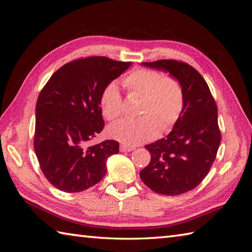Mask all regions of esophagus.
I'll list each match as a JSON object with an SVG mask.
<instances>
[{
	"label": "esophagus",
	"mask_w": 252,
	"mask_h": 252,
	"mask_svg": "<svg viewBox=\"0 0 252 252\" xmlns=\"http://www.w3.org/2000/svg\"><path fill=\"white\" fill-rule=\"evenodd\" d=\"M132 150H134V148L131 147V146H127V145H121V146H120V151L121 152H130Z\"/></svg>",
	"instance_id": "1"
}]
</instances>
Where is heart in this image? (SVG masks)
Masks as SVG:
<instances>
[{
    "label": "heart",
    "mask_w": 252,
    "mask_h": 252,
    "mask_svg": "<svg viewBox=\"0 0 252 252\" xmlns=\"http://www.w3.org/2000/svg\"><path fill=\"white\" fill-rule=\"evenodd\" d=\"M129 94L142 95L138 119H124L108 128L112 139L128 146L154 140L158 131H169L184 108V90L172 75L155 69L136 68L123 79ZM100 106L106 120L118 119L123 111V100L116 82L106 84L100 94Z\"/></svg>",
    "instance_id": "1"
}]
</instances>
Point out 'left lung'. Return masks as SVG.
Masks as SVG:
<instances>
[{"label": "left lung", "instance_id": "8db88e82", "mask_svg": "<svg viewBox=\"0 0 252 252\" xmlns=\"http://www.w3.org/2000/svg\"><path fill=\"white\" fill-rule=\"evenodd\" d=\"M143 66L169 72L184 90V108L166 138L146 145L150 163L140 172L143 183L163 195L194 189L208 174L220 143L218 107L207 83L192 66L175 60Z\"/></svg>", "mask_w": 252, "mask_h": 252}]
</instances>
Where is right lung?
I'll list each match as a JSON object with an SVG mask.
<instances>
[{
    "instance_id": "right-lung-1",
    "label": "right lung",
    "mask_w": 252,
    "mask_h": 252,
    "mask_svg": "<svg viewBox=\"0 0 252 252\" xmlns=\"http://www.w3.org/2000/svg\"><path fill=\"white\" fill-rule=\"evenodd\" d=\"M130 62L88 57L67 63L51 75L37 97L34 151L51 185L80 192L100 182L106 161L119 154V142H88L104 128L100 94L106 84L123 73Z\"/></svg>"
}]
</instances>
